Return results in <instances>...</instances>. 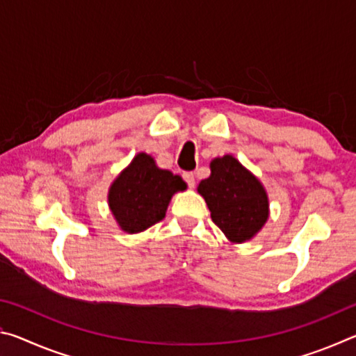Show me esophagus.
Returning <instances> with one entry per match:
<instances>
[{
	"label": "esophagus",
	"instance_id": "34e87169",
	"mask_svg": "<svg viewBox=\"0 0 356 356\" xmlns=\"http://www.w3.org/2000/svg\"><path fill=\"white\" fill-rule=\"evenodd\" d=\"M184 179H185V182L188 184L190 188H195V185H196L195 174H193V172H184Z\"/></svg>",
	"mask_w": 356,
	"mask_h": 356
}]
</instances>
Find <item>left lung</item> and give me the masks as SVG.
Wrapping results in <instances>:
<instances>
[{
	"instance_id": "1",
	"label": "left lung",
	"mask_w": 356,
	"mask_h": 356,
	"mask_svg": "<svg viewBox=\"0 0 356 356\" xmlns=\"http://www.w3.org/2000/svg\"><path fill=\"white\" fill-rule=\"evenodd\" d=\"M210 216L231 243H245L261 232L270 216L268 195L254 174L226 154L210 161V176L197 185Z\"/></svg>"
}]
</instances>
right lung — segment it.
Returning a JSON list of instances; mask_svg holds the SVG:
<instances>
[{
  "instance_id": "obj_1",
  "label": "right lung",
  "mask_w": 356,
  "mask_h": 356,
  "mask_svg": "<svg viewBox=\"0 0 356 356\" xmlns=\"http://www.w3.org/2000/svg\"><path fill=\"white\" fill-rule=\"evenodd\" d=\"M184 190L182 177L161 170L152 155L140 152L113 180L108 207L120 231L140 234L163 220L171 197Z\"/></svg>"
}]
</instances>
